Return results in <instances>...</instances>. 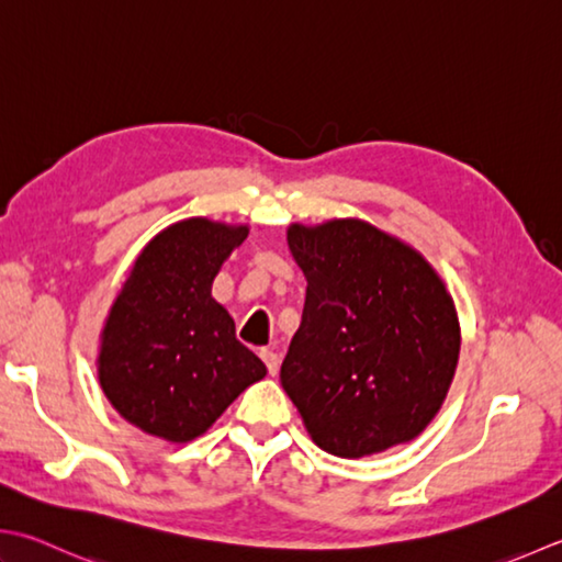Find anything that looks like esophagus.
<instances>
[{"instance_id": "34e87169", "label": "esophagus", "mask_w": 562, "mask_h": 562, "mask_svg": "<svg viewBox=\"0 0 562 562\" xmlns=\"http://www.w3.org/2000/svg\"><path fill=\"white\" fill-rule=\"evenodd\" d=\"M260 358H262V362H266V368H268V375H278V370H280V356L274 353V350H260Z\"/></svg>"}]
</instances>
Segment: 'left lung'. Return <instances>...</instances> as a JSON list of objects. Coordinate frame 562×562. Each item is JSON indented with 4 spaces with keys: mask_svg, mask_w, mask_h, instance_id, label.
I'll return each instance as SVG.
<instances>
[{
    "mask_svg": "<svg viewBox=\"0 0 562 562\" xmlns=\"http://www.w3.org/2000/svg\"><path fill=\"white\" fill-rule=\"evenodd\" d=\"M306 278L302 324L280 380L318 448L366 458L419 436L448 394L460 328L431 266L356 218L294 224Z\"/></svg>",
    "mask_w": 562,
    "mask_h": 562,
    "instance_id": "obj_1",
    "label": "left lung"
}]
</instances>
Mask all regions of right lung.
I'll return each instance as SVG.
<instances>
[{"instance_id":"obj_1","label":"right lung","mask_w":562,"mask_h":562,"mask_svg":"<svg viewBox=\"0 0 562 562\" xmlns=\"http://www.w3.org/2000/svg\"><path fill=\"white\" fill-rule=\"evenodd\" d=\"M246 226L206 218L172 224L143 248L109 312L99 382L140 431L184 443L202 436L248 384L262 360L236 340L234 318L212 300L224 258Z\"/></svg>"}]
</instances>
